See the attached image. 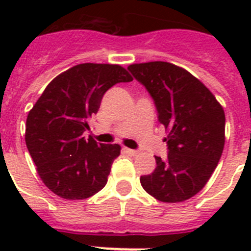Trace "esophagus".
<instances>
[{
	"instance_id": "esophagus-1",
	"label": "esophagus",
	"mask_w": 251,
	"mask_h": 251,
	"mask_svg": "<svg viewBox=\"0 0 251 251\" xmlns=\"http://www.w3.org/2000/svg\"><path fill=\"white\" fill-rule=\"evenodd\" d=\"M124 152L128 153V154H130V156H136L137 153H138V151H137V150H130V148H124Z\"/></svg>"
}]
</instances>
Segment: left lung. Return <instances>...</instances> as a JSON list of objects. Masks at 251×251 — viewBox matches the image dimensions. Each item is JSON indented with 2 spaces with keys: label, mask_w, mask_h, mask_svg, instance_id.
Wrapping results in <instances>:
<instances>
[{
  "label": "left lung",
  "mask_w": 251,
  "mask_h": 251,
  "mask_svg": "<svg viewBox=\"0 0 251 251\" xmlns=\"http://www.w3.org/2000/svg\"><path fill=\"white\" fill-rule=\"evenodd\" d=\"M145 86L168 130L167 158L156 156L146 191L162 202H181L202 190L223 154L225 113L212 93L185 69L165 61L128 66Z\"/></svg>",
  "instance_id": "8db88e82"
}]
</instances>
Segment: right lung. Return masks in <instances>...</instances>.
I'll use <instances>...</instances> for the list:
<instances>
[{"label": "right lung", "instance_id": "1", "mask_svg": "<svg viewBox=\"0 0 251 251\" xmlns=\"http://www.w3.org/2000/svg\"><path fill=\"white\" fill-rule=\"evenodd\" d=\"M132 80L119 65L79 64L55 77L32 106L26 119V146L37 174L55 195L84 200L106 185L121 146L84 136L106 90Z\"/></svg>", "mask_w": 251, "mask_h": 251}]
</instances>
